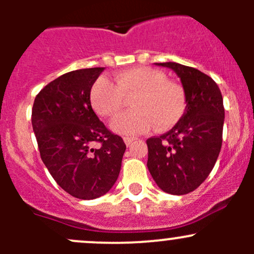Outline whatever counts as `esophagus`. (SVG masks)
Returning a JSON list of instances; mask_svg holds the SVG:
<instances>
[{
    "label": "esophagus",
    "instance_id": "obj_1",
    "mask_svg": "<svg viewBox=\"0 0 254 254\" xmlns=\"http://www.w3.org/2000/svg\"><path fill=\"white\" fill-rule=\"evenodd\" d=\"M135 140H136V137H131V136H125L124 137V142H125V145H127V146L131 145V143L134 142Z\"/></svg>",
    "mask_w": 254,
    "mask_h": 254
}]
</instances>
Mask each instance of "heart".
Here are the masks:
<instances>
[{
  "label": "heart",
  "mask_w": 254,
  "mask_h": 254,
  "mask_svg": "<svg viewBox=\"0 0 254 254\" xmlns=\"http://www.w3.org/2000/svg\"><path fill=\"white\" fill-rule=\"evenodd\" d=\"M114 83L101 77L91 88V104L94 112L104 118H113L120 112L124 98L132 97V111L124 113L111 123L114 132L135 135L155 127L167 130L182 119L187 108L184 88L166 78L161 71L145 66L127 68L114 76Z\"/></svg>",
  "instance_id": "b5f03b06"
}]
</instances>
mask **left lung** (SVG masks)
I'll use <instances>...</instances> for the list:
<instances>
[{"instance_id": "obj_1", "label": "left lung", "mask_w": 254, "mask_h": 254, "mask_svg": "<svg viewBox=\"0 0 254 254\" xmlns=\"http://www.w3.org/2000/svg\"><path fill=\"white\" fill-rule=\"evenodd\" d=\"M181 78L187 97L183 117L166 134L147 139V168L166 193L183 195L207 178L222 145L225 109L211 77L178 63H158Z\"/></svg>"}]
</instances>
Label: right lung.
Wrapping results in <instances>:
<instances>
[{"mask_svg": "<svg viewBox=\"0 0 254 254\" xmlns=\"http://www.w3.org/2000/svg\"><path fill=\"white\" fill-rule=\"evenodd\" d=\"M103 70L82 68L54 79L38 93L32 109L43 162L64 190L83 200L111 190L127 148L92 109L91 88ZM94 142L101 147L92 148Z\"/></svg>", "mask_w": 254, "mask_h": 254, "instance_id": "right-lung-1", "label": "right lung"}]
</instances>
